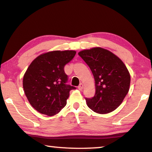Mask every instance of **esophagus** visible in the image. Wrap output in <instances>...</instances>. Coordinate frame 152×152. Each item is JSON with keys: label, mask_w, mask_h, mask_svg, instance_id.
<instances>
[{"label": "esophagus", "mask_w": 152, "mask_h": 152, "mask_svg": "<svg viewBox=\"0 0 152 152\" xmlns=\"http://www.w3.org/2000/svg\"><path fill=\"white\" fill-rule=\"evenodd\" d=\"M83 88H84V84H82V83H81V84H80V85L78 86V88L80 90V91H82V90L83 89Z\"/></svg>", "instance_id": "1"}]
</instances>
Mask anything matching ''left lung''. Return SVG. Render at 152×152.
Returning <instances> with one entry per match:
<instances>
[{
  "instance_id": "1",
  "label": "left lung",
  "mask_w": 152,
  "mask_h": 152,
  "mask_svg": "<svg viewBox=\"0 0 152 152\" xmlns=\"http://www.w3.org/2000/svg\"><path fill=\"white\" fill-rule=\"evenodd\" d=\"M78 55L91 68L95 80V95L86 98L88 107L99 114L113 111L122 103L129 89L127 68L117 56L101 48L81 51Z\"/></svg>"
}]
</instances>
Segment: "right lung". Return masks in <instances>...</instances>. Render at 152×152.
<instances>
[{"label":"right lung","instance_id":"add662e5","mask_svg":"<svg viewBox=\"0 0 152 152\" xmlns=\"http://www.w3.org/2000/svg\"><path fill=\"white\" fill-rule=\"evenodd\" d=\"M72 50L53 51L33 60L23 76V86L31 105L42 114L53 116L66 106L71 90L64 66L76 54Z\"/></svg>","mask_w":152,"mask_h":152}]
</instances>
